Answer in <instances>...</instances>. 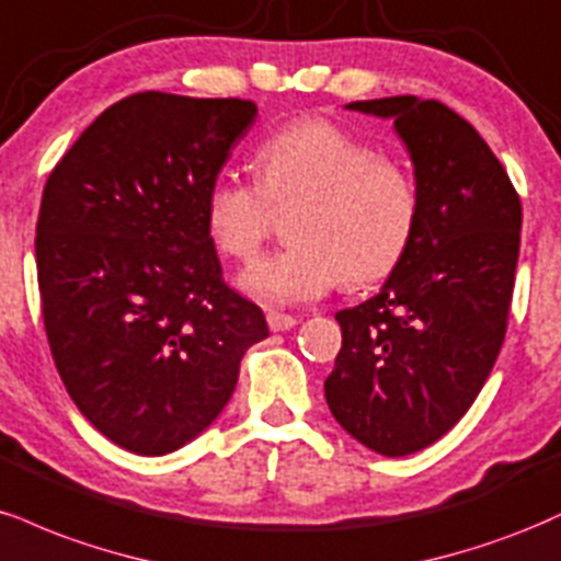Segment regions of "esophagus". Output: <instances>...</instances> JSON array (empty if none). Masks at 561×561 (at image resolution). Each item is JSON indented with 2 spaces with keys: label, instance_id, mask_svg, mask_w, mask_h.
Masks as SVG:
<instances>
[{
  "label": "esophagus",
  "instance_id": "1",
  "mask_svg": "<svg viewBox=\"0 0 561 561\" xmlns=\"http://www.w3.org/2000/svg\"><path fill=\"white\" fill-rule=\"evenodd\" d=\"M296 320L294 314H283V312H267V325H270V331H275V333H280V331H291V328L296 325Z\"/></svg>",
  "mask_w": 561,
  "mask_h": 561
}]
</instances>
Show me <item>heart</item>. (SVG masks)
Here are the masks:
<instances>
[{
    "mask_svg": "<svg viewBox=\"0 0 561 561\" xmlns=\"http://www.w3.org/2000/svg\"><path fill=\"white\" fill-rule=\"evenodd\" d=\"M256 183L217 175L204 196V226L220 254L252 262L270 233V207L288 217L286 249L241 275L265 305L312 301L346 278L365 286L391 275L414 239L417 183L397 160L331 121H296L254 151Z\"/></svg>",
    "mask_w": 561,
    "mask_h": 561,
    "instance_id": "b5f03b06",
    "label": "heart"
}]
</instances>
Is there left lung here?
<instances>
[{
	"label": "left lung",
	"instance_id": "8db88e82",
	"mask_svg": "<svg viewBox=\"0 0 561 561\" xmlns=\"http://www.w3.org/2000/svg\"><path fill=\"white\" fill-rule=\"evenodd\" d=\"M346 110L391 117L412 157L420 217L383 288L335 314L341 352L325 399L348 436L404 457L465 417L502 352L523 204L489 144L436 99Z\"/></svg>",
	"mask_w": 561,
	"mask_h": 561
}]
</instances>
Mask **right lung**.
I'll return each mask as SVG.
<instances>
[{"label": "right lung", "mask_w": 561, "mask_h": 561, "mask_svg": "<svg viewBox=\"0 0 561 561\" xmlns=\"http://www.w3.org/2000/svg\"><path fill=\"white\" fill-rule=\"evenodd\" d=\"M249 99L141 91L55 164L36 222L46 339L70 399L123 449L162 457L228 404L254 301L222 280L204 196L252 128Z\"/></svg>", "instance_id": "right-lung-1"}]
</instances>
